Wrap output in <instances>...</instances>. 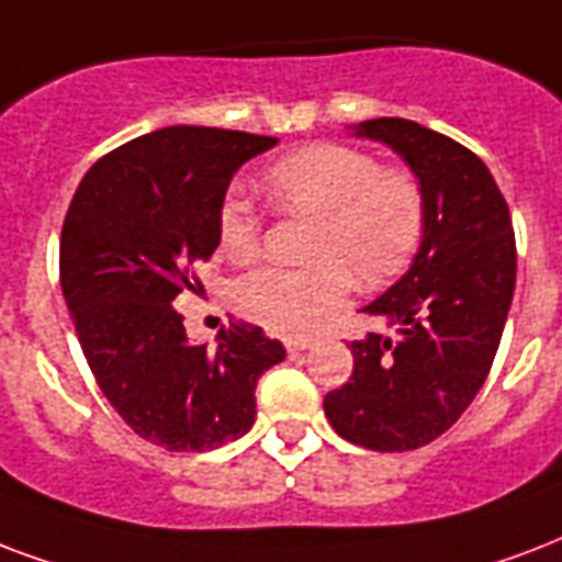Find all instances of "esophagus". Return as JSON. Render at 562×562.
<instances>
[{"mask_svg":"<svg viewBox=\"0 0 562 562\" xmlns=\"http://www.w3.org/2000/svg\"><path fill=\"white\" fill-rule=\"evenodd\" d=\"M310 348H312V338H300V336L285 338V350H289V353H300V350H310Z\"/></svg>","mask_w":562,"mask_h":562,"instance_id":"1","label":"esophagus"}]
</instances>
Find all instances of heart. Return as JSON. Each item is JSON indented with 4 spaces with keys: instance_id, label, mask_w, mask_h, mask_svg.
I'll use <instances>...</instances> for the list:
<instances>
[{
    "instance_id": "b5f03b06",
    "label": "heart",
    "mask_w": 562,
    "mask_h": 562,
    "mask_svg": "<svg viewBox=\"0 0 562 562\" xmlns=\"http://www.w3.org/2000/svg\"><path fill=\"white\" fill-rule=\"evenodd\" d=\"M265 191L282 212L312 214L306 268L259 265L233 285L244 318L273 333L303 336L345 306L350 272L359 285L395 277L424 233V191L401 167H380L366 149L312 144L273 161ZM217 250L247 262L262 244V221L244 194H226L217 209Z\"/></svg>"
}]
</instances>
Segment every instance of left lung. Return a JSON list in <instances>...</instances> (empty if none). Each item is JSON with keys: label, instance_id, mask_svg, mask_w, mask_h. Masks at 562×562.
<instances>
[{"label": "left lung", "instance_id": "8db88e82", "mask_svg": "<svg viewBox=\"0 0 562 562\" xmlns=\"http://www.w3.org/2000/svg\"><path fill=\"white\" fill-rule=\"evenodd\" d=\"M404 158L424 191L409 271L368 303L395 336L350 341L353 374L324 397L333 430L368 451L434 442L481 392L516 289V235L490 167L434 128L401 117L353 126Z\"/></svg>", "mask_w": 562, "mask_h": 562}]
</instances>
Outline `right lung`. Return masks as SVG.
Masks as SVG:
<instances>
[{
  "label": "right lung",
  "instance_id": "add662e5",
  "mask_svg": "<svg viewBox=\"0 0 562 562\" xmlns=\"http://www.w3.org/2000/svg\"><path fill=\"white\" fill-rule=\"evenodd\" d=\"M277 138L167 126L111 149L85 173L61 229V291L81 353L123 422L167 451H212L256 422V383L285 359L259 327L217 348L186 336L173 300L217 250L235 170Z\"/></svg>",
  "mask_w": 562,
  "mask_h": 562
}]
</instances>
